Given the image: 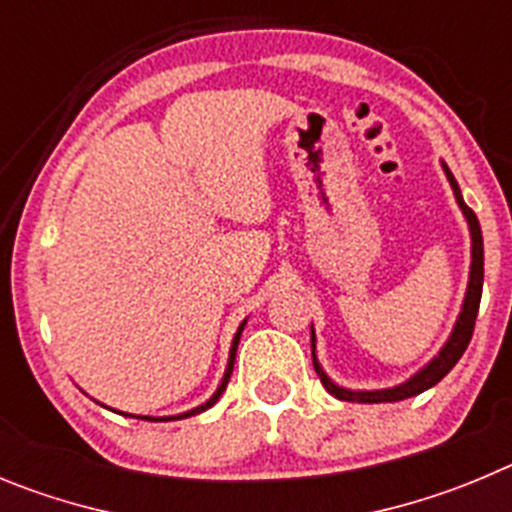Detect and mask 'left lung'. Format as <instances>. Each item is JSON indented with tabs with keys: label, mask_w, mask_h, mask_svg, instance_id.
Masks as SVG:
<instances>
[{
	"label": "left lung",
	"mask_w": 512,
	"mask_h": 512,
	"mask_svg": "<svg viewBox=\"0 0 512 512\" xmlns=\"http://www.w3.org/2000/svg\"><path fill=\"white\" fill-rule=\"evenodd\" d=\"M441 168H444V176L449 181L451 191H454V199H457V206L462 209L464 219H467L469 227V239H472V262H469V280H467V293H464L462 308H459V316L454 321V329H451L449 339L441 344L439 354L428 359L426 365L421 367L418 372H413L408 380H403L400 385H393V388H380V390H352L344 388L339 382L331 380L329 375L321 367L319 357H316V334H313V324H311V357H313V370L316 375L321 377L324 382V388L329 390L334 398L339 400H349V403H398V400L413 398V395L423 393V390L434 388L436 382L444 380L449 375V370L459 362V357L467 349L469 339H472L474 331V321H477V311H480V298H482V280H485V247H482V229L480 222H477V216L474 211L464 204L462 191H459L457 178L451 176L449 165L441 160Z\"/></svg>",
	"instance_id": "left-lung-1"
}]
</instances>
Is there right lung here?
I'll list each match as a JSON object with an SVG mask.
<instances>
[{
  "label": "right lung",
  "instance_id": "obj_1",
  "mask_svg": "<svg viewBox=\"0 0 512 512\" xmlns=\"http://www.w3.org/2000/svg\"><path fill=\"white\" fill-rule=\"evenodd\" d=\"M245 324H247V319L242 321V324H239L237 334H234V339H232V347H229L227 370H224V375H222V382H219V385H216L214 395H211V398L206 400V403L196 405V408H191V411H186V413H176V416H135V413H122V411H114V413H122V416H130V418H142V421H178V418H188V416H196V413H204L206 408H211V405H214L216 400L222 398V393H224V390H227V382H229V377H232V370H234V354H237L239 336H242V329H245ZM96 403H99V400H96Z\"/></svg>",
  "mask_w": 512,
  "mask_h": 512
}]
</instances>
